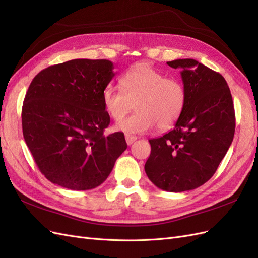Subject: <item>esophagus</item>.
<instances>
[{"label":"esophagus","mask_w":258,"mask_h":258,"mask_svg":"<svg viewBox=\"0 0 258 258\" xmlns=\"http://www.w3.org/2000/svg\"><path fill=\"white\" fill-rule=\"evenodd\" d=\"M124 138H126V142L128 145H131L134 142L137 141V137L135 136H131V135H126L124 136Z\"/></svg>","instance_id":"esophagus-1"}]
</instances>
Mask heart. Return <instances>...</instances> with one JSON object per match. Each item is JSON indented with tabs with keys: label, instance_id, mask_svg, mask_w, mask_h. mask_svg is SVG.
Returning <instances> with one entry per match:
<instances>
[{
	"label": "heart",
	"instance_id": "b5f03b06",
	"mask_svg": "<svg viewBox=\"0 0 258 258\" xmlns=\"http://www.w3.org/2000/svg\"><path fill=\"white\" fill-rule=\"evenodd\" d=\"M120 89L107 86L102 91V103L107 115L120 121L136 104L137 111L117 124L126 134H144L156 124L165 130L177 121L185 102L186 90L181 81L166 77L147 63L132 67L119 80Z\"/></svg>",
	"mask_w": 258,
	"mask_h": 258
}]
</instances>
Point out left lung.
<instances>
[{"instance_id":"left-lung-1","label":"left lung","mask_w":258,"mask_h":258,"mask_svg":"<svg viewBox=\"0 0 258 258\" xmlns=\"http://www.w3.org/2000/svg\"><path fill=\"white\" fill-rule=\"evenodd\" d=\"M181 70L186 90L184 110L175 127L148 140V178L160 189L185 191L213 176L233 140L235 107L224 77L194 59L167 62Z\"/></svg>"}]
</instances>
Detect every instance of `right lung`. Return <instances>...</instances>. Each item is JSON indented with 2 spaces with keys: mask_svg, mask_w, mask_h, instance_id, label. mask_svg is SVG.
Returning <instances> with one entry per match:
<instances>
[{
  "mask_svg": "<svg viewBox=\"0 0 258 258\" xmlns=\"http://www.w3.org/2000/svg\"><path fill=\"white\" fill-rule=\"evenodd\" d=\"M113 69L104 59H74L42 70L31 82L22 105V134L51 183L72 190L95 188L126 151L122 132L104 135L111 119L102 91L115 75Z\"/></svg>",
  "mask_w": 258,
  "mask_h": 258,
  "instance_id": "1",
  "label": "right lung"
}]
</instances>
